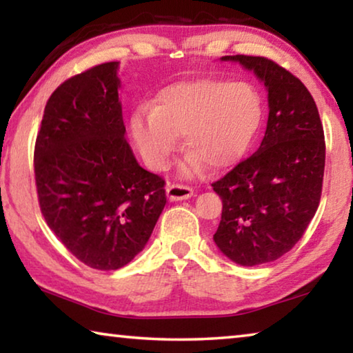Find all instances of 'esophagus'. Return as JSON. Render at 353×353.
I'll list each match as a JSON object with an SVG mask.
<instances>
[{
    "instance_id": "1",
    "label": "esophagus",
    "mask_w": 353,
    "mask_h": 353,
    "mask_svg": "<svg viewBox=\"0 0 353 353\" xmlns=\"http://www.w3.org/2000/svg\"><path fill=\"white\" fill-rule=\"evenodd\" d=\"M166 194L171 201L188 199V198L193 196V188H190L187 185H182V183H171V185L166 188Z\"/></svg>"
}]
</instances>
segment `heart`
Returning a JSON list of instances; mask_svg holds the SVG:
<instances>
[{"label":"heart","mask_w":353,"mask_h":353,"mask_svg":"<svg viewBox=\"0 0 353 353\" xmlns=\"http://www.w3.org/2000/svg\"><path fill=\"white\" fill-rule=\"evenodd\" d=\"M262 103L245 81L198 78L161 89L154 108L133 113L132 137L152 170H163L179 135L192 150L188 168L231 166L247 152L261 125Z\"/></svg>","instance_id":"obj_1"}]
</instances>
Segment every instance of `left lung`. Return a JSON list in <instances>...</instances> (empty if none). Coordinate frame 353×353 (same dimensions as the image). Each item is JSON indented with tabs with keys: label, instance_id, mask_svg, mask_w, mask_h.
Returning a JSON list of instances; mask_svg holds the SVG:
<instances>
[{
	"label": "left lung",
	"instance_id": "1",
	"mask_svg": "<svg viewBox=\"0 0 353 353\" xmlns=\"http://www.w3.org/2000/svg\"><path fill=\"white\" fill-rule=\"evenodd\" d=\"M264 83L268 121L259 149L212 183L223 201L214 240L228 259L254 267L295 247L322 194L325 138L314 99L297 77L262 56H223Z\"/></svg>",
	"mask_w": 353,
	"mask_h": 353
}]
</instances>
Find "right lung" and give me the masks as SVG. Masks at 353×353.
<instances>
[{
	"instance_id": "add662e5",
	"label": "right lung",
	"mask_w": 353,
	"mask_h": 353,
	"mask_svg": "<svg viewBox=\"0 0 353 353\" xmlns=\"http://www.w3.org/2000/svg\"><path fill=\"white\" fill-rule=\"evenodd\" d=\"M117 69V61L94 65L56 88L34 148L48 228L97 270H117L143 251L166 204L163 177L139 166L124 138Z\"/></svg>"
}]
</instances>
